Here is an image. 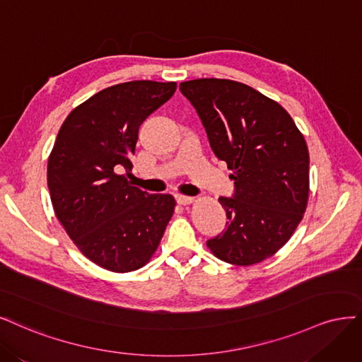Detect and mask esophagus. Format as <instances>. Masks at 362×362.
<instances>
[{
	"label": "esophagus",
	"mask_w": 362,
	"mask_h": 362,
	"mask_svg": "<svg viewBox=\"0 0 362 362\" xmlns=\"http://www.w3.org/2000/svg\"><path fill=\"white\" fill-rule=\"evenodd\" d=\"M176 202H177L180 206H188V204L194 203V198H192V197H185V195H177V197H176Z\"/></svg>",
	"instance_id": "obj_1"
}]
</instances>
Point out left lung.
Returning <instances> with one entry per match:
<instances>
[{
  "mask_svg": "<svg viewBox=\"0 0 362 362\" xmlns=\"http://www.w3.org/2000/svg\"><path fill=\"white\" fill-rule=\"evenodd\" d=\"M179 88L235 180L233 197H219L227 228L207 240L209 250L236 266L272 257L307 209L310 155L304 135L281 105L250 86L202 78Z\"/></svg>",
  "mask_w": 362,
  "mask_h": 362,
  "instance_id": "1",
  "label": "left lung"
}]
</instances>
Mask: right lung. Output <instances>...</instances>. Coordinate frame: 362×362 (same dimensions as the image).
<instances>
[{"label":"right lung","mask_w":362,"mask_h":362,"mask_svg":"<svg viewBox=\"0 0 362 362\" xmlns=\"http://www.w3.org/2000/svg\"><path fill=\"white\" fill-rule=\"evenodd\" d=\"M176 83L131 81L105 88L67 115L48 159L55 216L78 250L112 272L143 267L159 247L174 197L147 194L132 170L138 129L176 91Z\"/></svg>","instance_id":"obj_1"}]
</instances>
